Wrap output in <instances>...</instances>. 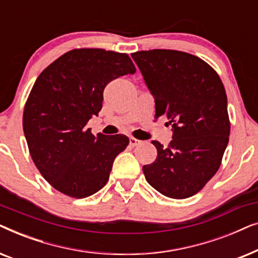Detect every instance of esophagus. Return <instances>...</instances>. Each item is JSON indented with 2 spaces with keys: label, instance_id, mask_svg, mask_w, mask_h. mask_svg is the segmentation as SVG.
<instances>
[{
  "label": "esophagus",
  "instance_id": "34e87169",
  "mask_svg": "<svg viewBox=\"0 0 258 258\" xmlns=\"http://www.w3.org/2000/svg\"><path fill=\"white\" fill-rule=\"evenodd\" d=\"M141 143H142V141L137 140V139H135V137H130V146H132V147H136Z\"/></svg>",
  "mask_w": 258,
  "mask_h": 258
}]
</instances>
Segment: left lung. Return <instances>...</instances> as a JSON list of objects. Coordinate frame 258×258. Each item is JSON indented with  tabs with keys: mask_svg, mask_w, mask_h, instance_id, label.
Masks as SVG:
<instances>
[{
	"mask_svg": "<svg viewBox=\"0 0 258 258\" xmlns=\"http://www.w3.org/2000/svg\"><path fill=\"white\" fill-rule=\"evenodd\" d=\"M155 98V118L167 116L172 140L153 141L157 157L143 165L148 183L170 199H188L203 189L222 163L230 119L223 83L202 58L170 49L132 54Z\"/></svg>",
	"mask_w": 258,
	"mask_h": 258,
	"instance_id": "left-lung-1",
	"label": "left lung"
}]
</instances>
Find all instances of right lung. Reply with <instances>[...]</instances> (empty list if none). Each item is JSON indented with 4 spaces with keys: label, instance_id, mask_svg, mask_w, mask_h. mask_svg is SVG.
<instances>
[{
    "label": "right lung",
    "instance_id": "right-lung-1",
    "mask_svg": "<svg viewBox=\"0 0 258 258\" xmlns=\"http://www.w3.org/2000/svg\"><path fill=\"white\" fill-rule=\"evenodd\" d=\"M136 72L128 54L100 48L73 49L40 74L23 110L30 156L52 188L86 199L107 184L125 135H93L86 124L98 115L110 81Z\"/></svg>",
    "mask_w": 258,
    "mask_h": 258
}]
</instances>
